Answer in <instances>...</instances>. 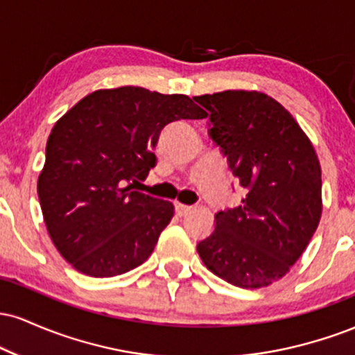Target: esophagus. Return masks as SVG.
<instances>
[{
    "instance_id": "obj_1",
    "label": "esophagus",
    "mask_w": 355,
    "mask_h": 355,
    "mask_svg": "<svg viewBox=\"0 0 355 355\" xmlns=\"http://www.w3.org/2000/svg\"><path fill=\"white\" fill-rule=\"evenodd\" d=\"M191 209H193L191 205H185V203L175 202V211H177L178 217H183V215H187Z\"/></svg>"
}]
</instances>
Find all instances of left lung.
Returning <instances> with one entry per match:
<instances>
[{"label":"left lung","instance_id":"8db88e82","mask_svg":"<svg viewBox=\"0 0 355 355\" xmlns=\"http://www.w3.org/2000/svg\"><path fill=\"white\" fill-rule=\"evenodd\" d=\"M209 137L247 195L215 214V230L197 243L209 270L242 288L267 287L291 270L322 214L320 164L294 116L259 92L195 96Z\"/></svg>","mask_w":355,"mask_h":355}]
</instances>
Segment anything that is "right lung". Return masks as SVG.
<instances>
[{
	"mask_svg": "<svg viewBox=\"0 0 355 355\" xmlns=\"http://www.w3.org/2000/svg\"><path fill=\"white\" fill-rule=\"evenodd\" d=\"M205 116L187 95L120 87L93 92L56 121L38 197L48 234L67 262L103 279L148 259L173 203L132 187L157 164L153 148L166 125Z\"/></svg>",
	"mask_w": 355,
	"mask_h": 355,
	"instance_id": "right-lung-1",
	"label": "right lung"
}]
</instances>
